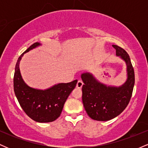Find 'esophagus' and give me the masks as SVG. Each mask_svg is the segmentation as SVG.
<instances>
[{"label": "esophagus", "instance_id": "34e87169", "mask_svg": "<svg viewBox=\"0 0 148 148\" xmlns=\"http://www.w3.org/2000/svg\"><path fill=\"white\" fill-rule=\"evenodd\" d=\"M83 85H84V83H83L82 81H81V80H79L77 82V84H76V88H82Z\"/></svg>", "mask_w": 148, "mask_h": 148}]
</instances>
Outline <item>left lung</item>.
I'll list each match as a JSON object with an SVG mask.
<instances>
[{"label":"left lung","mask_w":148,"mask_h":148,"mask_svg":"<svg viewBox=\"0 0 148 148\" xmlns=\"http://www.w3.org/2000/svg\"><path fill=\"white\" fill-rule=\"evenodd\" d=\"M116 55L126 62L127 80L120 87H107L100 84L89 73L81 74L84 85L82 87V101L87 114L95 120L107 121L123 112L130 103L133 92L135 75L130 56L126 51L113 45Z\"/></svg>","instance_id":"obj_1"}]
</instances>
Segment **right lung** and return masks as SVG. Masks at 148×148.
Segmentation results:
<instances>
[{"label": "right lung", "instance_id": "right-lung-1", "mask_svg": "<svg viewBox=\"0 0 148 148\" xmlns=\"http://www.w3.org/2000/svg\"><path fill=\"white\" fill-rule=\"evenodd\" d=\"M35 42L20 56L14 75V91L20 106L29 118L38 123H50L60 117L64 104L77 84V80L67 84H58L51 88L40 90L30 88L22 79L19 62L25 53L37 46Z\"/></svg>", "mask_w": 148, "mask_h": 148}]
</instances>
